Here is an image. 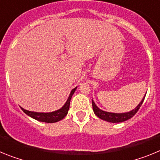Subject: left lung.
<instances>
[{"label": "left lung", "instance_id": "1", "mask_svg": "<svg viewBox=\"0 0 160 160\" xmlns=\"http://www.w3.org/2000/svg\"><path fill=\"white\" fill-rule=\"evenodd\" d=\"M145 96L144 95L143 98L142 99V101L140 102V103L135 107L134 110L129 111V112L126 113H111V112H107V111H104L101 109H99L98 107L96 106V104L94 103V102L92 100V107H93V111H94V114L97 115L99 118L102 120H105L107 122H122L124 121H127V120L130 119L131 118H132L134 115L137 113V111H138V109L140 108V107L142 106V102H143V100L145 98Z\"/></svg>", "mask_w": 160, "mask_h": 160}]
</instances>
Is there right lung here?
Masks as SVG:
<instances>
[{
	"label": "right lung",
	"instance_id": "right-lung-1",
	"mask_svg": "<svg viewBox=\"0 0 160 160\" xmlns=\"http://www.w3.org/2000/svg\"><path fill=\"white\" fill-rule=\"evenodd\" d=\"M77 87L71 90L69 98H68L67 101L65 103L64 106L61 109L58 110V111H53V112H49V113H40V112H34V111H29L27 110H25L24 108L21 107L22 111L25 113V114L30 116L31 118H34V119L40 121V122H48V123H53V122H57L62 118H64L67 114L69 108H70V103L71 98L73 96V93L76 90Z\"/></svg>",
	"mask_w": 160,
	"mask_h": 160
}]
</instances>
